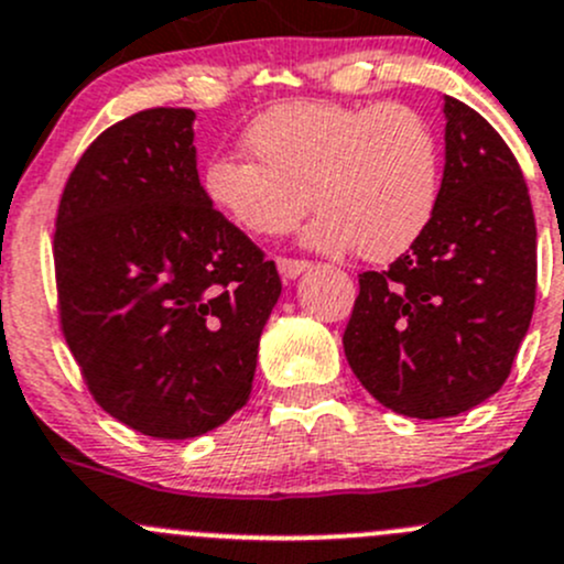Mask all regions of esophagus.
Here are the masks:
<instances>
[{"instance_id":"34e87169","label":"esophagus","mask_w":564,"mask_h":564,"mask_svg":"<svg viewBox=\"0 0 564 564\" xmlns=\"http://www.w3.org/2000/svg\"><path fill=\"white\" fill-rule=\"evenodd\" d=\"M311 270V262H302V259H278V272H281L286 281H294L302 272Z\"/></svg>"}]
</instances>
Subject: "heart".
<instances>
[{
    "mask_svg": "<svg viewBox=\"0 0 564 564\" xmlns=\"http://www.w3.org/2000/svg\"><path fill=\"white\" fill-rule=\"evenodd\" d=\"M253 159L213 156L203 188L253 235H286L318 207L302 240L367 262L411 251L435 221L443 159L430 121L405 105L281 102L246 129Z\"/></svg>",
    "mask_w": 564,
    "mask_h": 564,
    "instance_id": "b5f03b06",
    "label": "heart"
}]
</instances>
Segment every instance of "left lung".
<instances>
[{
	"label": "left lung",
	"instance_id": "1",
	"mask_svg": "<svg viewBox=\"0 0 564 564\" xmlns=\"http://www.w3.org/2000/svg\"><path fill=\"white\" fill-rule=\"evenodd\" d=\"M446 167L426 235L361 272L343 335L354 376L383 408L446 419L506 383L535 307V216L506 140L443 97Z\"/></svg>",
	"mask_w": 564,
	"mask_h": 564
}]
</instances>
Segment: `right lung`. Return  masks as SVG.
Here are the masks:
<instances>
[{
    "label": "right lung",
    "instance_id": "add662e5",
    "mask_svg": "<svg viewBox=\"0 0 564 564\" xmlns=\"http://www.w3.org/2000/svg\"><path fill=\"white\" fill-rule=\"evenodd\" d=\"M194 110L99 134L56 218L62 329L94 400L148 437L216 430L251 397L275 262L205 197Z\"/></svg>",
    "mask_w": 564,
    "mask_h": 564
}]
</instances>
